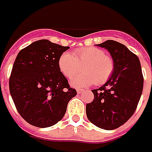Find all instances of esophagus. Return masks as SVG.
Returning a JSON list of instances; mask_svg holds the SVG:
<instances>
[{"instance_id": "esophagus-1", "label": "esophagus", "mask_w": 152, "mask_h": 152, "mask_svg": "<svg viewBox=\"0 0 152 152\" xmlns=\"http://www.w3.org/2000/svg\"><path fill=\"white\" fill-rule=\"evenodd\" d=\"M83 91H84V90H81V89H78V90H77V93H78V94H81V93H82Z\"/></svg>"}]
</instances>
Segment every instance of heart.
<instances>
[{"label":"heart","instance_id":"b5f03b06","mask_svg":"<svg viewBox=\"0 0 152 152\" xmlns=\"http://www.w3.org/2000/svg\"><path fill=\"white\" fill-rule=\"evenodd\" d=\"M58 67L61 73L72 79L83 67L84 73L71 81L73 87L81 88L93 85L105 84L114 70V61L105 51L96 47H85L75 50L73 54L63 52L58 59Z\"/></svg>","mask_w":152,"mask_h":152}]
</instances>
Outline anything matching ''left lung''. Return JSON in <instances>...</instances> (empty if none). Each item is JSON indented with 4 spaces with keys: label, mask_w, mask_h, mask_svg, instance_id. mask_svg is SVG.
I'll return each instance as SVG.
<instances>
[{
    "label": "left lung",
    "mask_w": 152,
    "mask_h": 152,
    "mask_svg": "<svg viewBox=\"0 0 152 152\" xmlns=\"http://www.w3.org/2000/svg\"><path fill=\"white\" fill-rule=\"evenodd\" d=\"M97 45L110 52L114 70L105 85L92 91L94 100L86 105V115L96 126L112 130L135 112L143 91V74L138 56L124 45L109 39Z\"/></svg>",
    "instance_id": "left-lung-1"
}]
</instances>
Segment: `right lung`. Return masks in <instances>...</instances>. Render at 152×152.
Returning <instances> with one entry per match:
<instances>
[{"mask_svg":"<svg viewBox=\"0 0 152 152\" xmlns=\"http://www.w3.org/2000/svg\"><path fill=\"white\" fill-rule=\"evenodd\" d=\"M68 46L39 39L22 49L9 79V90L21 117L31 125L47 128L61 120L77 95L58 67Z\"/></svg>","mask_w":152,"mask_h":152,"instance_id":"obj_1","label":"right lung"}]
</instances>
